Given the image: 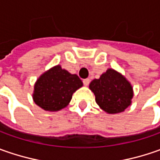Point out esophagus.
<instances>
[{
    "instance_id": "1",
    "label": "esophagus",
    "mask_w": 160,
    "mask_h": 160,
    "mask_svg": "<svg viewBox=\"0 0 160 160\" xmlns=\"http://www.w3.org/2000/svg\"><path fill=\"white\" fill-rule=\"evenodd\" d=\"M83 84L85 85V86H87V85H88V84H89V83H90V79H89V78H86V79H83Z\"/></svg>"
}]
</instances>
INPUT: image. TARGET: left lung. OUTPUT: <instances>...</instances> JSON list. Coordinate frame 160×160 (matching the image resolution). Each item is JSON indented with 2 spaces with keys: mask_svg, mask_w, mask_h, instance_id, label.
Segmentation results:
<instances>
[{
  "mask_svg": "<svg viewBox=\"0 0 160 160\" xmlns=\"http://www.w3.org/2000/svg\"><path fill=\"white\" fill-rule=\"evenodd\" d=\"M89 88L95 95L96 103L108 114L124 112L132 104V84L113 68H108L100 78L93 79Z\"/></svg>",
  "mask_w": 160,
  "mask_h": 160,
  "instance_id": "obj_1",
  "label": "left lung"
}]
</instances>
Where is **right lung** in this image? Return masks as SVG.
Returning <instances> with one entry per match:
<instances>
[{
    "instance_id": "right-lung-1",
    "label": "right lung",
    "mask_w": 160,
    "mask_h": 160,
    "mask_svg": "<svg viewBox=\"0 0 160 160\" xmlns=\"http://www.w3.org/2000/svg\"><path fill=\"white\" fill-rule=\"evenodd\" d=\"M83 86L76 74L54 66L42 74L34 86V103L46 111H58L70 102L73 93Z\"/></svg>"
}]
</instances>
